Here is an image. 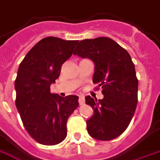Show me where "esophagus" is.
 I'll return each mask as SVG.
<instances>
[{
  "label": "esophagus",
  "mask_w": 160,
  "mask_h": 160,
  "mask_svg": "<svg viewBox=\"0 0 160 160\" xmlns=\"http://www.w3.org/2000/svg\"><path fill=\"white\" fill-rule=\"evenodd\" d=\"M79 102H80V105L84 104L85 100H84V96H83V94H80V95H79Z\"/></svg>",
  "instance_id": "1"
}]
</instances>
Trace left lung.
<instances>
[{"mask_svg": "<svg viewBox=\"0 0 160 160\" xmlns=\"http://www.w3.org/2000/svg\"><path fill=\"white\" fill-rule=\"evenodd\" d=\"M73 55L94 63L93 82L102 88L103 99L86 96V104L94 109L87 121L88 134L97 140L116 138L130 124L138 103V80L129 52L109 38L84 39Z\"/></svg>", "mask_w": 160, "mask_h": 160, "instance_id": "obj_1", "label": "left lung"}]
</instances>
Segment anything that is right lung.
<instances>
[{
  "instance_id": "obj_1",
  "label": "right lung",
  "mask_w": 160,
  "mask_h": 160,
  "mask_svg": "<svg viewBox=\"0 0 160 160\" xmlns=\"http://www.w3.org/2000/svg\"><path fill=\"white\" fill-rule=\"evenodd\" d=\"M78 42L44 38L30 49L19 66L15 81L16 106L24 128L39 144L61 143L67 134L68 117L79 106L78 96L61 97L50 90Z\"/></svg>"
}]
</instances>
